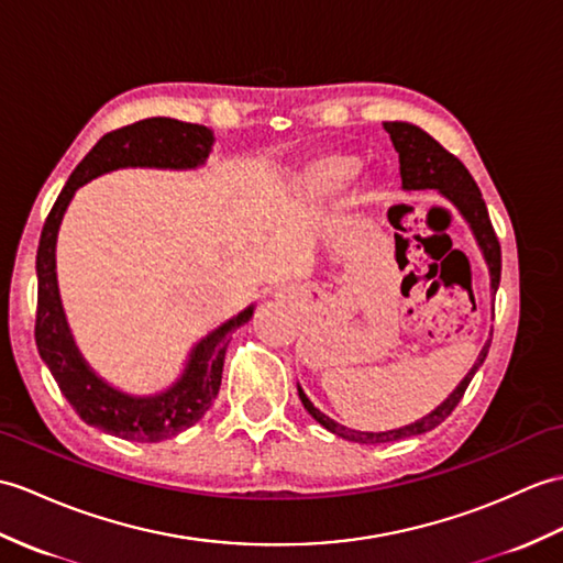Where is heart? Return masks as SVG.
Returning a JSON list of instances; mask_svg holds the SVG:
<instances>
[{
	"label": "heart",
	"mask_w": 563,
	"mask_h": 563,
	"mask_svg": "<svg viewBox=\"0 0 563 563\" xmlns=\"http://www.w3.org/2000/svg\"><path fill=\"white\" fill-rule=\"evenodd\" d=\"M357 173V161L350 155H325L302 173V189L313 199H333Z\"/></svg>",
	"instance_id": "1"
}]
</instances>
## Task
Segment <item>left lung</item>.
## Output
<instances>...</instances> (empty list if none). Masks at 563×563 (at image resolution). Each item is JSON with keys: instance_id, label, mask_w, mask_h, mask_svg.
Returning a JSON list of instances; mask_svg holds the SVG:
<instances>
[{"instance_id": "8db88e82", "label": "left lung", "mask_w": 563, "mask_h": 563, "mask_svg": "<svg viewBox=\"0 0 563 563\" xmlns=\"http://www.w3.org/2000/svg\"><path fill=\"white\" fill-rule=\"evenodd\" d=\"M384 129L390 134V141H394V146L398 151L402 189H439L449 201L455 203V208H459L463 218L470 222V228H473L482 252H485L489 273H492V290L496 292V287H499V280H501V244H499V238H496L494 225L489 220L487 203H485V199H482V191L477 189L473 175L467 173V167L459 158H455L453 153H449L439 141H434L427 132H422L420 126L408 124V122H386ZM487 352H489V343L485 345V350H482V355L475 362V367L470 369V374L463 378L461 386L455 388L453 394L443 400L434 412L422 417V420H417L415 424L402 427V429L378 431V434H374V431H355V429H347L343 424L329 420V417H325L321 410L313 408L302 388H299V400H302L305 410L321 427H325L329 431H333V434L343 437L347 441L374 443V446L376 443L400 441L408 437L424 434V431H431L446 420V417L455 410V405L463 400L465 390H467L470 382H473L475 372L482 367V362H485Z\"/></svg>"}]
</instances>
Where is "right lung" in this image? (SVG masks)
<instances>
[{"instance_id":"right-lung-1","label":"right lung","mask_w":563,"mask_h":563,"mask_svg":"<svg viewBox=\"0 0 563 563\" xmlns=\"http://www.w3.org/2000/svg\"><path fill=\"white\" fill-rule=\"evenodd\" d=\"M213 134L206 126L177 122L169 117H151L104 134L86 158L76 165L69 181L59 191L55 206L43 225L37 244V309L35 345L47 369L55 376L62 396L76 415L104 434L126 441L155 443L189 429L211 408L222 378L230 333L252 319V307L244 309L225 325L196 345L185 376L155 398H129L102 384L78 355L64 321L57 278H55V240L67 203L74 191L102 173L117 167H196L208 158Z\"/></svg>"}]
</instances>
